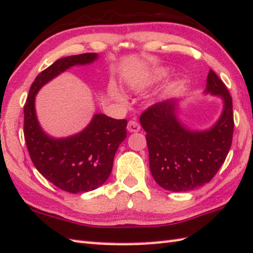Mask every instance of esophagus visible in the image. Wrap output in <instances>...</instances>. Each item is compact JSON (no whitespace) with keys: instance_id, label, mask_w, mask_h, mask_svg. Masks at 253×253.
<instances>
[{"instance_id":"obj_1","label":"esophagus","mask_w":253,"mask_h":253,"mask_svg":"<svg viewBox=\"0 0 253 253\" xmlns=\"http://www.w3.org/2000/svg\"><path fill=\"white\" fill-rule=\"evenodd\" d=\"M127 129L128 131L130 132H137L140 130V125L139 123L135 121V119H131V121L128 122V125H127Z\"/></svg>"}]
</instances>
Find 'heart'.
<instances>
[{
  "label": "heart",
  "instance_id": "heart-1",
  "mask_svg": "<svg viewBox=\"0 0 253 253\" xmlns=\"http://www.w3.org/2000/svg\"><path fill=\"white\" fill-rule=\"evenodd\" d=\"M164 76V74L162 72H158L157 74H155V76L153 77L154 80H158V79H160V77H163ZM112 95L114 96L115 98L116 99H118V100H121V102H124V100H125V98H124V96L119 93V91L116 89V88H112Z\"/></svg>",
  "mask_w": 253,
  "mask_h": 253
}]
</instances>
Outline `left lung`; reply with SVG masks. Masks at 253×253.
I'll return each instance as SVG.
<instances>
[{"label": "left lung", "instance_id": "left-lung-1", "mask_svg": "<svg viewBox=\"0 0 253 253\" xmlns=\"http://www.w3.org/2000/svg\"><path fill=\"white\" fill-rule=\"evenodd\" d=\"M207 93L220 95L224 107L217 124L207 131H192L176 118V102L151 105L140 115L156 182L169 191H189L209 182L222 166L232 144V97L224 83L210 70Z\"/></svg>", "mask_w": 253, "mask_h": 253}]
</instances>
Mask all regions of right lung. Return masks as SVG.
I'll use <instances>...</instances> for the list:
<instances>
[{
    "mask_svg": "<svg viewBox=\"0 0 253 253\" xmlns=\"http://www.w3.org/2000/svg\"><path fill=\"white\" fill-rule=\"evenodd\" d=\"M96 57V53H84L57 59L36 76L24 105V138L32 162L49 182L72 194L94 190L107 180L115 154L126 138L127 121L97 114L80 134L53 139L41 129L34 99L41 87L59 73Z\"/></svg>",
    "mask_w": 253,
    "mask_h": 253,
    "instance_id": "obj_1",
    "label": "right lung"
}]
</instances>
